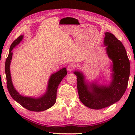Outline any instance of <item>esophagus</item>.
Segmentation results:
<instances>
[{"label":"esophagus","instance_id":"esophagus-1","mask_svg":"<svg viewBox=\"0 0 135 135\" xmlns=\"http://www.w3.org/2000/svg\"><path fill=\"white\" fill-rule=\"evenodd\" d=\"M75 68H76V65H75V64H73V63L70 64L68 65V67H67L68 71V72L72 71L74 70Z\"/></svg>","mask_w":135,"mask_h":135}]
</instances>
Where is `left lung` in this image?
<instances>
[{
    "label": "left lung",
    "mask_w": 135,
    "mask_h": 135,
    "mask_svg": "<svg viewBox=\"0 0 135 135\" xmlns=\"http://www.w3.org/2000/svg\"><path fill=\"white\" fill-rule=\"evenodd\" d=\"M104 45L107 54L113 61V80L108 86L89 85L81 73L74 72L77 76L79 99L84 105L95 109L109 107L119 100L126 90L130 75V62L122 43L111 33H105Z\"/></svg>",
    "instance_id": "obj_1"
}]
</instances>
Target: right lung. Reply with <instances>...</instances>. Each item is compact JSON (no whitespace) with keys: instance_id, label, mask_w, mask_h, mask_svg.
<instances>
[{"instance_id":"add662e5","label":"right lung","mask_w":135,"mask_h":135,"mask_svg":"<svg viewBox=\"0 0 135 135\" xmlns=\"http://www.w3.org/2000/svg\"><path fill=\"white\" fill-rule=\"evenodd\" d=\"M23 38V36H20L11 44L8 58L5 62V74L6 77L7 88L10 95L13 99L16 100L25 108L31 111H43L51 108L55 104L56 99V91L61 80L67 75V70L63 68L56 73L52 74L50 77L47 90L45 95L38 98H33L23 97L13 87L11 80L10 73V64L12 57V50L19 44Z\"/></svg>"}]
</instances>
